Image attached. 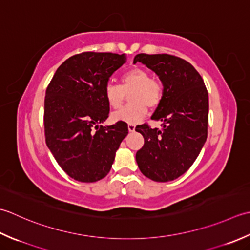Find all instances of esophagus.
<instances>
[{
  "label": "esophagus",
  "instance_id": "1",
  "mask_svg": "<svg viewBox=\"0 0 250 250\" xmlns=\"http://www.w3.org/2000/svg\"><path fill=\"white\" fill-rule=\"evenodd\" d=\"M136 128V125L134 123H128V130L129 131H134Z\"/></svg>",
  "mask_w": 250,
  "mask_h": 250
}]
</instances>
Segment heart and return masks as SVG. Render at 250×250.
Masks as SVG:
<instances>
[{
    "instance_id": "obj_1",
    "label": "heart",
    "mask_w": 250,
    "mask_h": 250,
    "mask_svg": "<svg viewBox=\"0 0 250 250\" xmlns=\"http://www.w3.org/2000/svg\"><path fill=\"white\" fill-rule=\"evenodd\" d=\"M131 104L124 106L113 114L115 121L136 123L147 112V106L156 108L164 96V85L162 81L151 76L146 69L134 68L121 76L120 85L108 83L104 86V95L111 109H119L123 104L126 94H129Z\"/></svg>"
}]
</instances>
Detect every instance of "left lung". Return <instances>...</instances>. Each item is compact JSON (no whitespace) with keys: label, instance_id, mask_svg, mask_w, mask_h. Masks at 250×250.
I'll return each mask as SVG.
<instances>
[{"label":"left lung","instance_id":"8db88e82","mask_svg":"<svg viewBox=\"0 0 250 250\" xmlns=\"http://www.w3.org/2000/svg\"><path fill=\"white\" fill-rule=\"evenodd\" d=\"M138 61L160 76L164 96L151 116L162 122V128L136 126L145 138L136 161L151 180L171 181L192 166L207 139L208 91L200 73L180 57L138 54L134 63Z\"/></svg>","mask_w":250,"mask_h":250}]
</instances>
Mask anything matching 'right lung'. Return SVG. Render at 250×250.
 <instances>
[{"label":"right lung","instance_id":"obj_1","mask_svg":"<svg viewBox=\"0 0 250 250\" xmlns=\"http://www.w3.org/2000/svg\"><path fill=\"white\" fill-rule=\"evenodd\" d=\"M124 62V55L76 54L60 65L47 86L45 140L59 166L74 180L95 182L105 177L128 134L123 121L98 125L109 118L104 86Z\"/></svg>","mask_w":250,"mask_h":250}]
</instances>
